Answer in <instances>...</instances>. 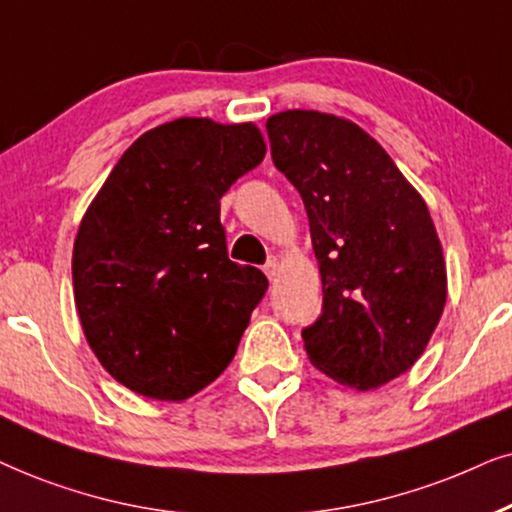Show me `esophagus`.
<instances>
[{"mask_svg":"<svg viewBox=\"0 0 512 512\" xmlns=\"http://www.w3.org/2000/svg\"><path fill=\"white\" fill-rule=\"evenodd\" d=\"M264 274H267L271 281H274L276 274H278V260H276V257H271V260H267V264H264Z\"/></svg>","mask_w":512,"mask_h":512,"instance_id":"obj_1","label":"esophagus"}]
</instances>
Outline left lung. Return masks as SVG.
Returning <instances> with one entry per match:
<instances>
[{"mask_svg":"<svg viewBox=\"0 0 512 512\" xmlns=\"http://www.w3.org/2000/svg\"><path fill=\"white\" fill-rule=\"evenodd\" d=\"M274 166L302 196L323 281L306 356L358 391L410 370L447 299L442 245L424 199L363 128L313 109L267 121Z\"/></svg>","mask_w":512,"mask_h":512,"instance_id":"1","label":"left lung"}]
</instances>
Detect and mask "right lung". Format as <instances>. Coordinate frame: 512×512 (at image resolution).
Here are the masks:
<instances>
[{"label":"right lung","mask_w":512,"mask_h":512,"mask_svg":"<svg viewBox=\"0 0 512 512\" xmlns=\"http://www.w3.org/2000/svg\"><path fill=\"white\" fill-rule=\"evenodd\" d=\"M264 154L252 124L168 121L126 149L88 206L74 302L119 384L185 400L227 370L269 281L229 260L220 199Z\"/></svg>","instance_id":"obj_1"}]
</instances>
